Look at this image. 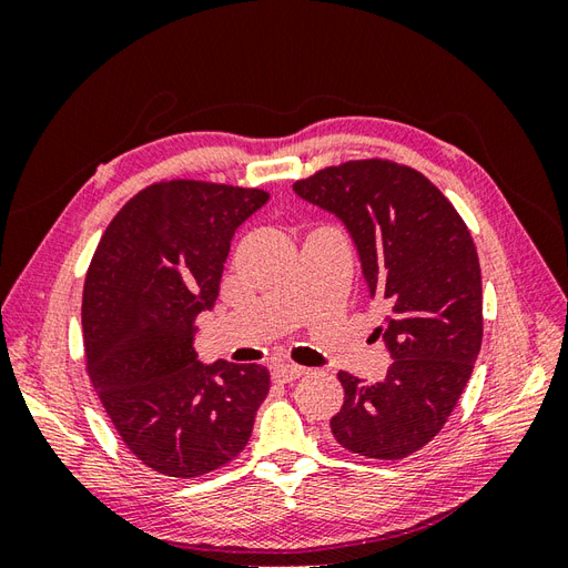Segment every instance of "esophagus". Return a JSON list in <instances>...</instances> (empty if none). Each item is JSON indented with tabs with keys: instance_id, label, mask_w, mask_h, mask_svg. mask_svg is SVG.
<instances>
[{
	"instance_id": "1",
	"label": "esophagus",
	"mask_w": 568,
	"mask_h": 568,
	"mask_svg": "<svg viewBox=\"0 0 568 568\" xmlns=\"http://www.w3.org/2000/svg\"><path fill=\"white\" fill-rule=\"evenodd\" d=\"M305 374L303 367H296V365H277L272 369V379L280 382V384H291L301 379V376Z\"/></svg>"
}]
</instances>
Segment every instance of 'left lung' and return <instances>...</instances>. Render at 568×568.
<instances>
[{
  "instance_id": "left-lung-1",
  "label": "left lung",
  "mask_w": 568,
  "mask_h": 568,
  "mask_svg": "<svg viewBox=\"0 0 568 568\" xmlns=\"http://www.w3.org/2000/svg\"><path fill=\"white\" fill-rule=\"evenodd\" d=\"M294 192L336 215L384 307L374 336L393 363L384 382L338 372L346 390L332 417L343 448L403 459L448 422L484 338V294L471 234L438 186L390 161H351L298 180Z\"/></svg>"
}]
</instances>
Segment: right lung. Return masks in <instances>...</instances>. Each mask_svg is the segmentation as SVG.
I'll use <instances>...</instances> for the list:
<instances>
[{
	"mask_svg": "<svg viewBox=\"0 0 568 568\" xmlns=\"http://www.w3.org/2000/svg\"><path fill=\"white\" fill-rule=\"evenodd\" d=\"M267 201L263 189L151 184L97 246L82 291L88 374L120 438L153 471L209 474L251 438L270 372L203 365L194 336L217 301L234 232Z\"/></svg>",
	"mask_w": 568,
	"mask_h": 568,
	"instance_id": "add662e5",
	"label": "right lung"
}]
</instances>
